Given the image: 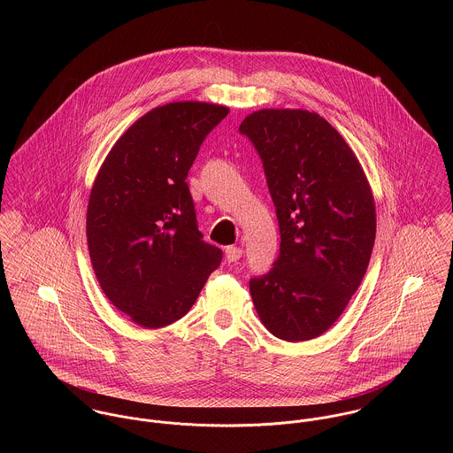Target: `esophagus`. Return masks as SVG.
I'll return each mask as SVG.
<instances>
[{
    "label": "esophagus",
    "instance_id": "34e87169",
    "mask_svg": "<svg viewBox=\"0 0 453 453\" xmlns=\"http://www.w3.org/2000/svg\"><path fill=\"white\" fill-rule=\"evenodd\" d=\"M241 257H242V250L237 248V246H228L225 250V258H226V261H230V263L241 259Z\"/></svg>",
    "mask_w": 453,
    "mask_h": 453
}]
</instances>
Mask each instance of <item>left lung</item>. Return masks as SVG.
I'll return each mask as SVG.
<instances>
[{"label":"left lung","instance_id":"obj_1","mask_svg":"<svg viewBox=\"0 0 453 453\" xmlns=\"http://www.w3.org/2000/svg\"><path fill=\"white\" fill-rule=\"evenodd\" d=\"M263 162L280 253L250 291L259 319L286 342L312 340L342 316L375 244V202L359 160L323 117L259 110L244 119Z\"/></svg>","mask_w":453,"mask_h":453}]
</instances>
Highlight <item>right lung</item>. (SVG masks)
<instances>
[{
	"label": "right lung",
	"mask_w": 453,
	"mask_h": 453,
	"mask_svg": "<svg viewBox=\"0 0 453 453\" xmlns=\"http://www.w3.org/2000/svg\"><path fill=\"white\" fill-rule=\"evenodd\" d=\"M226 106H158L115 142L94 181L87 244L108 300L142 327L181 319L223 253L202 241L188 171Z\"/></svg>",
	"instance_id": "obj_1"
}]
</instances>
